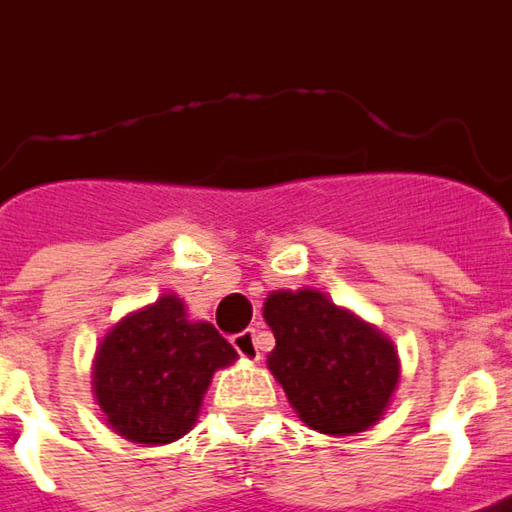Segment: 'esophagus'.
<instances>
[{"mask_svg":"<svg viewBox=\"0 0 512 512\" xmlns=\"http://www.w3.org/2000/svg\"><path fill=\"white\" fill-rule=\"evenodd\" d=\"M231 344L245 360H259V341H256V332L253 329H245V332L233 335Z\"/></svg>","mask_w":512,"mask_h":512,"instance_id":"obj_1","label":"esophagus"}]
</instances>
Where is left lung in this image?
<instances>
[{
  "label": "left lung",
  "mask_w": 512,
  "mask_h": 512,
  "mask_svg": "<svg viewBox=\"0 0 512 512\" xmlns=\"http://www.w3.org/2000/svg\"><path fill=\"white\" fill-rule=\"evenodd\" d=\"M276 335L267 366L304 423L332 437L360 434L389 408L400 360L394 344L318 290H276L264 301Z\"/></svg>",
  "instance_id": "8db88e82"
}]
</instances>
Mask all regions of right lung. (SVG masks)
I'll return each instance as SVG.
<instances>
[{
	"label": "right lung",
	"mask_w": 512,
	"mask_h": 512,
	"mask_svg": "<svg viewBox=\"0 0 512 512\" xmlns=\"http://www.w3.org/2000/svg\"><path fill=\"white\" fill-rule=\"evenodd\" d=\"M236 360L208 321H188L177 296H160L106 332L92 363L95 400L123 440L166 445L197 423L216 369Z\"/></svg>",
	"instance_id": "obj_1"
}]
</instances>
